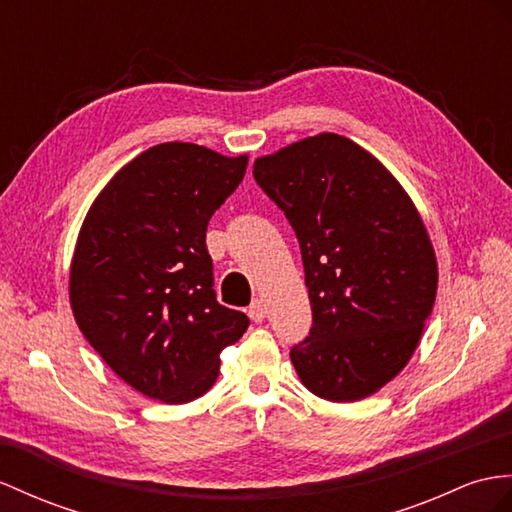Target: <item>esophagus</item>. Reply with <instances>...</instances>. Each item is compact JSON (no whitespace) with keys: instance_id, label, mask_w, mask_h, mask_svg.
<instances>
[{"instance_id":"obj_1","label":"esophagus","mask_w":512,"mask_h":512,"mask_svg":"<svg viewBox=\"0 0 512 512\" xmlns=\"http://www.w3.org/2000/svg\"><path fill=\"white\" fill-rule=\"evenodd\" d=\"M247 315L252 317L256 323L263 321L267 317V308H265L263 299H258V297L252 299V304H249V308H247Z\"/></svg>"}]
</instances>
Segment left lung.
Masks as SVG:
<instances>
[{
  "instance_id": "1",
  "label": "left lung",
  "mask_w": 512,
  "mask_h": 512,
  "mask_svg": "<svg viewBox=\"0 0 512 512\" xmlns=\"http://www.w3.org/2000/svg\"><path fill=\"white\" fill-rule=\"evenodd\" d=\"M254 178L302 249L313 328L291 350L299 380L330 402L380 391L417 350L439 282L413 199L332 132L258 158Z\"/></svg>"
}]
</instances>
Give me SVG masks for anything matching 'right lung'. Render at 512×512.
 Here are the masks:
<instances>
[{
	"label": "right lung",
	"mask_w": 512,
	"mask_h": 512,
	"mask_svg": "<svg viewBox=\"0 0 512 512\" xmlns=\"http://www.w3.org/2000/svg\"><path fill=\"white\" fill-rule=\"evenodd\" d=\"M247 156L160 143L97 195L71 260L78 328L132 389L165 404L204 395L219 354L249 326L213 289L206 228L241 184Z\"/></svg>",
	"instance_id": "right-lung-1"
}]
</instances>
